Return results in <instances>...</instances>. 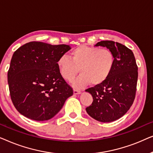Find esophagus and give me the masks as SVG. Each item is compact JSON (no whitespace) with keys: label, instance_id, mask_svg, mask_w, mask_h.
I'll return each mask as SVG.
<instances>
[{"label":"esophagus","instance_id":"34e87169","mask_svg":"<svg viewBox=\"0 0 153 153\" xmlns=\"http://www.w3.org/2000/svg\"><path fill=\"white\" fill-rule=\"evenodd\" d=\"M81 92L79 91H76V90H74V95H79L81 94Z\"/></svg>","mask_w":153,"mask_h":153}]
</instances>
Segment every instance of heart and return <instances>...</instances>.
<instances>
[{"mask_svg": "<svg viewBox=\"0 0 153 153\" xmlns=\"http://www.w3.org/2000/svg\"><path fill=\"white\" fill-rule=\"evenodd\" d=\"M115 64L113 52L106 48L80 45L71 51L70 58L65 55L58 58L56 62L60 76L71 81L79 72L80 76L72 82L74 88L99 85L110 76Z\"/></svg>", "mask_w": 153, "mask_h": 153, "instance_id": "1", "label": "heart"}]
</instances>
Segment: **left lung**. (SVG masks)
Wrapping results in <instances>:
<instances>
[{
  "label": "left lung",
  "mask_w": 153,
  "mask_h": 153,
  "mask_svg": "<svg viewBox=\"0 0 153 153\" xmlns=\"http://www.w3.org/2000/svg\"><path fill=\"white\" fill-rule=\"evenodd\" d=\"M95 47H106L114 53L115 64L103 83L85 90L93 102L85 108L90 116L102 123L118 120L127 112L135 98L138 67L131 50L114 41H101Z\"/></svg>",
  "instance_id": "left-lung-1"
}]
</instances>
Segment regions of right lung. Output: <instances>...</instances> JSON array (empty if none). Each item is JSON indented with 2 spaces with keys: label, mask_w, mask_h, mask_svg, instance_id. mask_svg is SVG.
Instances as JSON below:
<instances>
[{
  "label": "right lung",
  "mask_w": 153,
  "mask_h": 153,
  "mask_svg": "<svg viewBox=\"0 0 153 153\" xmlns=\"http://www.w3.org/2000/svg\"><path fill=\"white\" fill-rule=\"evenodd\" d=\"M70 45L30 42L12 56L7 81L16 110L26 118L45 121L55 116L73 90L60 76L56 62Z\"/></svg>",
  "instance_id": "right-lung-1"
}]
</instances>
